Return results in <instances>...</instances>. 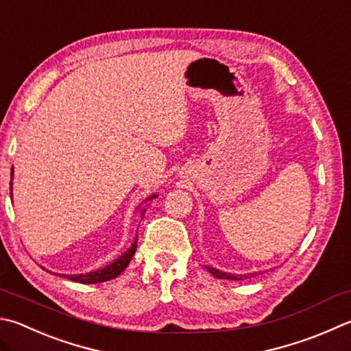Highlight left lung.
<instances>
[{"mask_svg": "<svg viewBox=\"0 0 351 351\" xmlns=\"http://www.w3.org/2000/svg\"><path fill=\"white\" fill-rule=\"evenodd\" d=\"M207 270L212 273L215 278L228 279V281H242V279H247V278L253 276V275H230V273H224V271L216 270V269H213V267H207Z\"/></svg>", "mask_w": 351, "mask_h": 351, "instance_id": "obj_1", "label": "left lung"}]
</instances>
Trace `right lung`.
<instances>
[{
  "label": "right lung",
  "mask_w": 351,
  "mask_h": 351,
  "mask_svg": "<svg viewBox=\"0 0 351 351\" xmlns=\"http://www.w3.org/2000/svg\"><path fill=\"white\" fill-rule=\"evenodd\" d=\"M10 193H12V182H10ZM152 197H155V196H150L149 199H152ZM144 212L145 210H143L141 215H144ZM136 242H138V238L135 239V242H133L129 250L121 254L118 259H114L112 264L106 265L104 269L86 273V275H60V276H66L67 279H70V281L81 282V284H98V282L110 281V279L121 275V273L124 271L125 267L129 265L130 259L133 258V254H135V250H136Z\"/></svg>",
  "instance_id": "add662e5"
}]
</instances>
